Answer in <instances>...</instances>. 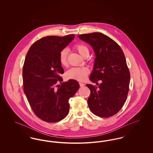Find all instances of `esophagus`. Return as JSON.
Wrapping results in <instances>:
<instances>
[{
    "label": "esophagus",
    "mask_w": 153,
    "mask_h": 153,
    "mask_svg": "<svg viewBox=\"0 0 153 153\" xmlns=\"http://www.w3.org/2000/svg\"><path fill=\"white\" fill-rule=\"evenodd\" d=\"M79 84H80V87H83L85 85V84H83V83H82V82H79Z\"/></svg>",
    "instance_id": "esophagus-1"
}]
</instances>
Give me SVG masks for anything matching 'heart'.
Segmentation results:
<instances>
[{"label": "heart", "instance_id": "1", "mask_svg": "<svg viewBox=\"0 0 153 153\" xmlns=\"http://www.w3.org/2000/svg\"><path fill=\"white\" fill-rule=\"evenodd\" d=\"M74 48L79 52L81 56L84 57L89 54L88 49L86 46L81 44H77L74 45ZM68 51L64 48L62 49L59 54V61L62 66H66L68 64L67 57ZM89 73V69L85 67H73L68 70L66 73V77L68 79H73L78 81L85 80Z\"/></svg>", "mask_w": 153, "mask_h": 153}]
</instances>
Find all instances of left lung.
Instances as JSON below:
<instances>
[{
    "label": "left lung",
    "instance_id": "1",
    "mask_svg": "<svg viewBox=\"0 0 153 153\" xmlns=\"http://www.w3.org/2000/svg\"><path fill=\"white\" fill-rule=\"evenodd\" d=\"M78 36L95 51V65L89 79L96 84L102 81L99 87L87 84L91 91L89 108L98 117H112L123 106L129 91L130 73L123 51L115 41L100 33Z\"/></svg>",
    "mask_w": 153,
    "mask_h": 153
}]
</instances>
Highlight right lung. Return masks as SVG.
<instances>
[{"instance_id": "add662e5", "label": "right lung", "mask_w": 153, "mask_h": 153, "mask_svg": "<svg viewBox=\"0 0 153 153\" xmlns=\"http://www.w3.org/2000/svg\"><path fill=\"white\" fill-rule=\"evenodd\" d=\"M74 38L47 36L30 48L23 66V91L36 117L48 123L64 119L69 111V99L79 88L76 80L62 82L64 71L59 61L60 51ZM58 82L62 83L57 84Z\"/></svg>"}]
</instances>
